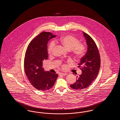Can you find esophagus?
<instances>
[{
	"instance_id": "34e87169",
	"label": "esophagus",
	"mask_w": 120,
	"mask_h": 120,
	"mask_svg": "<svg viewBox=\"0 0 120 120\" xmlns=\"http://www.w3.org/2000/svg\"><path fill=\"white\" fill-rule=\"evenodd\" d=\"M67 74H68V73H60L59 74V75H62L65 76V75H66Z\"/></svg>"
}]
</instances>
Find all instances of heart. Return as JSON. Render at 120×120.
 Wrapping results in <instances>:
<instances>
[{
  "instance_id": "obj_1",
  "label": "heart",
  "mask_w": 120,
  "mask_h": 120,
  "mask_svg": "<svg viewBox=\"0 0 120 120\" xmlns=\"http://www.w3.org/2000/svg\"><path fill=\"white\" fill-rule=\"evenodd\" d=\"M56 42L59 43L67 50L71 51L76 57H80L85 51V47L84 45L79 43V40L75 37L71 35H65L61 37ZM54 43L51 42L48 47V52L51 53L54 47Z\"/></svg>"
}]
</instances>
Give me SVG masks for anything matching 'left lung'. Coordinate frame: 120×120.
<instances>
[{"label":"left lung","instance_id":"obj_1","mask_svg":"<svg viewBox=\"0 0 120 120\" xmlns=\"http://www.w3.org/2000/svg\"><path fill=\"white\" fill-rule=\"evenodd\" d=\"M87 45L86 54L81 58L78 68L82 74L77 76L76 82L70 87L77 90H81L89 87L97 78L100 67V57L97 45L91 37L83 32Z\"/></svg>","mask_w":120,"mask_h":120}]
</instances>
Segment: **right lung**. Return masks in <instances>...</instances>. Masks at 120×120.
<instances>
[{"label": "right lung", "instance_id": "obj_1", "mask_svg": "<svg viewBox=\"0 0 120 120\" xmlns=\"http://www.w3.org/2000/svg\"><path fill=\"white\" fill-rule=\"evenodd\" d=\"M56 36L49 32L40 33L30 42L26 52L25 73L31 84L39 90L50 89L58 77L57 74L45 71L42 68L43 61L48 59V42Z\"/></svg>", "mask_w": 120, "mask_h": 120}]
</instances>
